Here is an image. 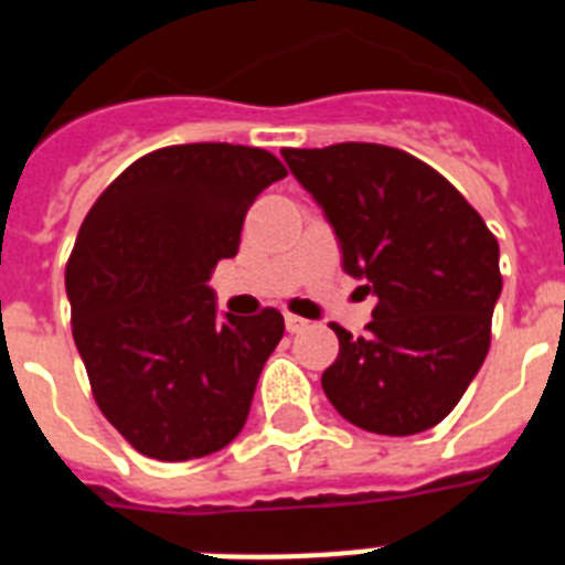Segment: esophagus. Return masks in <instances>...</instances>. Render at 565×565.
Listing matches in <instances>:
<instances>
[{
	"instance_id": "34e87169",
	"label": "esophagus",
	"mask_w": 565,
	"mask_h": 565,
	"mask_svg": "<svg viewBox=\"0 0 565 565\" xmlns=\"http://www.w3.org/2000/svg\"><path fill=\"white\" fill-rule=\"evenodd\" d=\"M286 328H288V333H302L308 328V322L302 317H294V313H286Z\"/></svg>"
}]
</instances>
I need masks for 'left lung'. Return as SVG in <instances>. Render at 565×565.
<instances>
[{"instance_id":"left-lung-1","label":"left lung","mask_w":565,"mask_h":565,"mask_svg":"<svg viewBox=\"0 0 565 565\" xmlns=\"http://www.w3.org/2000/svg\"><path fill=\"white\" fill-rule=\"evenodd\" d=\"M342 248V271L376 297L364 337L331 326L337 362L322 391L379 436L430 430L481 371L503 279L498 239L444 174L402 149H282Z\"/></svg>"}]
</instances>
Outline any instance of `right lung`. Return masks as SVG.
Here are the masks:
<instances>
[{"mask_svg": "<svg viewBox=\"0 0 565 565\" xmlns=\"http://www.w3.org/2000/svg\"><path fill=\"white\" fill-rule=\"evenodd\" d=\"M286 174L266 149L178 143L129 163L84 217L64 271L73 339L98 411L141 456L203 458L243 430L286 322L217 317L206 282Z\"/></svg>", "mask_w": 565, "mask_h": 565, "instance_id": "obj_1", "label": "right lung"}]
</instances>
